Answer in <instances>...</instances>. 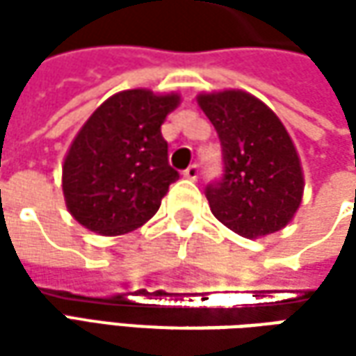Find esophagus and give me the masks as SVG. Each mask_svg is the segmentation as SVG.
Returning <instances> with one entry per match:
<instances>
[{
  "instance_id": "obj_1",
  "label": "esophagus",
  "mask_w": 356,
  "mask_h": 356,
  "mask_svg": "<svg viewBox=\"0 0 356 356\" xmlns=\"http://www.w3.org/2000/svg\"><path fill=\"white\" fill-rule=\"evenodd\" d=\"M198 176H200L198 164H190V166L184 170V178H188V180H198Z\"/></svg>"
}]
</instances>
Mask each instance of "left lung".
<instances>
[{
    "mask_svg": "<svg viewBox=\"0 0 356 356\" xmlns=\"http://www.w3.org/2000/svg\"><path fill=\"white\" fill-rule=\"evenodd\" d=\"M200 108L220 136L224 174L206 186L212 213L243 238L285 227L303 196L293 143L275 113L243 90L200 95Z\"/></svg>",
    "mask_w": 356,
    "mask_h": 356,
    "instance_id": "8db88e82",
    "label": "left lung"
}]
</instances>
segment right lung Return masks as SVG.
Wrapping results in <instances>:
<instances>
[{"instance_id": "1", "label": "right lung", "mask_w": 356, "mask_h": 356, "mask_svg": "<svg viewBox=\"0 0 356 356\" xmlns=\"http://www.w3.org/2000/svg\"><path fill=\"white\" fill-rule=\"evenodd\" d=\"M178 103V95L132 89L90 115L63 164V194L79 224L120 236L158 212L168 186L180 178L160 130Z\"/></svg>"}]
</instances>
